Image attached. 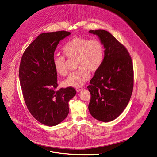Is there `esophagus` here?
<instances>
[{
    "instance_id": "34e87169",
    "label": "esophagus",
    "mask_w": 157,
    "mask_h": 157,
    "mask_svg": "<svg viewBox=\"0 0 157 157\" xmlns=\"http://www.w3.org/2000/svg\"><path fill=\"white\" fill-rule=\"evenodd\" d=\"M83 89V88H80V89H76V92H81L82 90Z\"/></svg>"
}]
</instances>
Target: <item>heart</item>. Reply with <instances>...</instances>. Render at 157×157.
I'll use <instances>...</instances> for the list:
<instances>
[{
    "instance_id": "1",
    "label": "heart",
    "mask_w": 157,
    "mask_h": 157,
    "mask_svg": "<svg viewBox=\"0 0 157 157\" xmlns=\"http://www.w3.org/2000/svg\"><path fill=\"white\" fill-rule=\"evenodd\" d=\"M64 54L70 59H76V71L71 73L63 82L64 87L79 88L90 78V72L94 73L100 67L104 58V48L101 41L96 38L75 37L63 48ZM52 63L56 71L65 76L68 73L65 57L54 56Z\"/></svg>"
}]
</instances>
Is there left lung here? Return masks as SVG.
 <instances>
[{
  "label": "left lung",
  "mask_w": 157,
  "mask_h": 157,
  "mask_svg": "<svg viewBox=\"0 0 157 157\" xmlns=\"http://www.w3.org/2000/svg\"><path fill=\"white\" fill-rule=\"evenodd\" d=\"M104 46V58L87 87L90 93L89 110L93 117L108 122L116 119L126 108L133 88V67L125 48L105 30H90Z\"/></svg>",
  "instance_id": "1"
}]
</instances>
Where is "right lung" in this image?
Masks as SVG:
<instances>
[{"label": "right lung", "mask_w": 157, "mask_h": 157, "mask_svg": "<svg viewBox=\"0 0 157 157\" xmlns=\"http://www.w3.org/2000/svg\"><path fill=\"white\" fill-rule=\"evenodd\" d=\"M71 34L64 30L39 35L25 50L19 78L24 99L32 116L42 124L52 127L68 116V102L76 92L73 87H57V72L52 63L60 41Z\"/></svg>", "instance_id": "obj_1"}]
</instances>
